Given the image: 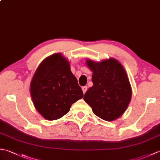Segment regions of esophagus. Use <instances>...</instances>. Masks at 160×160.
<instances>
[{
  "mask_svg": "<svg viewBox=\"0 0 160 160\" xmlns=\"http://www.w3.org/2000/svg\"><path fill=\"white\" fill-rule=\"evenodd\" d=\"M82 91H83V93L84 94L86 93V91H87V87H82Z\"/></svg>",
  "mask_w": 160,
  "mask_h": 160,
  "instance_id": "1",
  "label": "esophagus"
}]
</instances>
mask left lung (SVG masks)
<instances>
[{"instance_id": "left-lung-1", "label": "left lung", "mask_w": 160, "mask_h": 160, "mask_svg": "<svg viewBox=\"0 0 160 160\" xmlns=\"http://www.w3.org/2000/svg\"><path fill=\"white\" fill-rule=\"evenodd\" d=\"M86 64L93 72V86L84 95V100L98 117L108 122L116 120L127 110L132 96L124 67L113 58L101 62L88 59Z\"/></svg>"}]
</instances>
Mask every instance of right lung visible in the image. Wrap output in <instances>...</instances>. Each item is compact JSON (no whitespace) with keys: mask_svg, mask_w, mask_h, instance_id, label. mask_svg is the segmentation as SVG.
I'll return each mask as SVG.
<instances>
[{"mask_svg":"<svg viewBox=\"0 0 160 160\" xmlns=\"http://www.w3.org/2000/svg\"><path fill=\"white\" fill-rule=\"evenodd\" d=\"M30 94L36 109L47 120L62 118L83 97L70 63L60 53L48 56L39 64L30 84Z\"/></svg>","mask_w":160,"mask_h":160,"instance_id":"obj_1","label":"right lung"}]
</instances>
